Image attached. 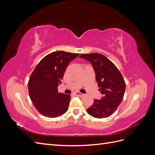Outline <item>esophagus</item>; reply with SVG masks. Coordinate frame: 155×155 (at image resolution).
Instances as JSON below:
<instances>
[{"label": "esophagus", "mask_w": 155, "mask_h": 155, "mask_svg": "<svg viewBox=\"0 0 155 155\" xmlns=\"http://www.w3.org/2000/svg\"><path fill=\"white\" fill-rule=\"evenodd\" d=\"M75 95L77 96H78V97H83V96H84V94H83L80 93V92H77L75 93Z\"/></svg>", "instance_id": "34e87169"}]
</instances>
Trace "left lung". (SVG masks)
Returning a JSON list of instances; mask_svg holds the SVG:
<instances>
[{
	"label": "left lung",
	"instance_id": "1",
	"mask_svg": "<svg viewBox=\"0 0 155 155\" xmlns=\"http://www.w3.org/2000/svg\"><path fill=\"white\" fill-rule=\"evenodd\" d=\"M79 58L92 64L99 91L103 94L100 100H94L87 109V113L96 118H107L114 113L124 98L125 83L122 75L109 59L101 54H81Z\"/></svg>",
	"mask_w": 155,
	"mask_h": 155
}]
</instances>
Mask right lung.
Listing matches in <instances>:
<instances>
[{"mask_svg":"<svg viewBox=\"0 0 155 155\" xmlns=\"http://www.w3.org/2000/svg\"><path fill=\"white\" fill-rule=\"evenodd\" d=\"M79 54L57 51L42 59L31 74L28 82L30 99L39 113L48 118L63 115L68 109L70 96L58 93L68 64Z\"/></svg>","mask_w":155,"mask_h":155,"instance_id":"obj_1","label":"right lung"}]
</instances>
